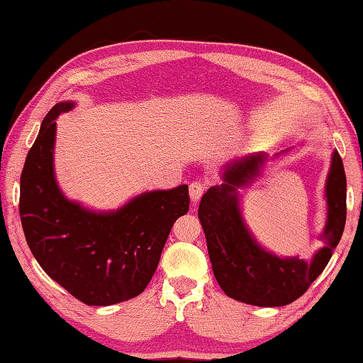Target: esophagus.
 Here are the masks:
<instances>
[{"label":"esophagus","mask_w":363,"mask_h":363,"mask_svg":"<svg viewBox=\"0 0 363 363\" xmlns=\"http://www.w3.org/2000/svg\"><path fill=\"white\" fill-rule=\"evenodd\" d=\"M205 189H206V184L201 182V181H195L189 186V195H190V200L192 201H199L201 199V195L205 194Z\"/></svg>","instance_id":"esophagus-1"}]
</instances>
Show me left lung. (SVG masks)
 Wrapping results in <instances>:
<instances>
[{
  "mask_svg": "<svg viewBox=\"0 0 363 363\" xmlns=\"http://www.w3.org/2000/svg\"><path fill=\"white\" fill-rule=\"evenodd\" d=\"M267 162V153L257 152L227 163L220 173L223 184L210 187L201 196L199 219L213 274L227 296L251 306L280 307L303 296L327 267L341 240L346 224V174L340 153L333 150L325 182L327 220L320 233L325 245L306 261L298 256H279L261 247L243 219L238 190L255 182Z\"/></svg>",
  "mask_w": 363,
  "mask_h": 363,
  "instance_id": "1",
  "label": "left lung"
}]
</instances>
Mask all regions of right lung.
Segmentation results:
<instances>
[{
	"label": "right lung",
	"mask_w": 363,
	"mask_h": 363,
	"mask_svg": "<svg viewBox=\"0 0 363 363\" xmlns=\"http://www.w3.org/2000/svg\"><path fill=\"white\" fill-rule=\"evenodd\" d=\"M73 107L59 102L41 123L21 176V220L49 277L84 304L112 306L149 285L171 227L189 211V187L143 192L108 211L67 199L54 171V145L57 116Z\"/></svg>",
	"instance_id": "right-lung-1"
}]
</instances>
